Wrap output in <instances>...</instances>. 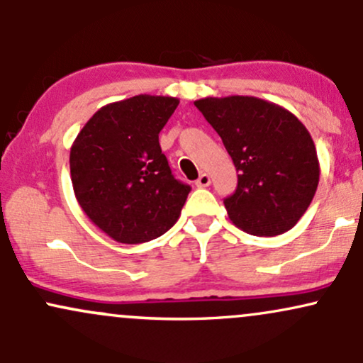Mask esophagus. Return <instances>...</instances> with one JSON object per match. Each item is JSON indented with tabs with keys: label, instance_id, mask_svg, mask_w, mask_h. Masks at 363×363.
<instances>
[{
	"label": "esophagus",
	"instance_id": "obj_1",
	"mask_svg": "<svg viewBox=\"0 0 363 363\" xmlns=\"http://www.w3.org/2000/svg\"><path fill=\"white\" fill-rule=\"evenodd\" d=\"M210 182H211L210 176H208V174L203 172L201 176L198 177V181H196V186H198V187H208V186H210Z\"/></svg>",
	"mask_w": 363,
	"mask_h": 363
}]
</instances>
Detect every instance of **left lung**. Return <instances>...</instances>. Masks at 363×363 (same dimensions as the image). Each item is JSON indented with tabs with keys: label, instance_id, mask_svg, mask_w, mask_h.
<instances>
[{
	"label": "left lung",
	"instance_id": "obj_1",
	"mask_svg": "<svg viewBox=\"0 0 363 363\" xmlns=\"http://www.w3.org/2000/svg\"><path fill=\"white\" fill-rule=\"evenodd\" d=\"M222 138L239 182L225 199L230 222L274 237L295 227L319 184V158L307 128L274 102L249 95L194 102Z\"/></svg>",
	"mask_w": 363,
	"mask_h": 363
}]
</instances>
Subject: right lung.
<instances>
[{
	"label": "right lung",
	"mask_w": 363,
	"mask_h": 363,
	"mask_svg": "<svg viewBox=\"0 0 363 363\" xmlns=\"http://www.w3.org/2000/svg\"><path fill=\"white\" fill-rule=\"evenodd\" d=\"M179 99L141 94L95 112L74 138L69 172L90 222L121 244L164 235L177 222L191 187L172 176L158 133Z\"/></svg>",
	"instance_id": "add662e5"
}]
</instances>
